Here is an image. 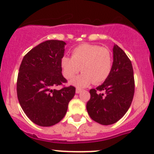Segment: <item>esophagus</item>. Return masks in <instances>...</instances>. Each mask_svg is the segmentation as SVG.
I'll return each mask as SVG.
<instances>
[{"label":"esophagus","instance_id":"esophagus-1","mask_svg":"<svg viewBox=\"0 0 154 154\" xmlns=\"http://www.w3.org/2000/svg\"><path fill=\"white\" fill-rule=\"evenodd\" d=\"M81 91H82V90L80 89V88H77V89H76V93H77V94H80Z\"/></svg>","mask_w":154,"mask_h":154}]
</instances>
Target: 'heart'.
I'll use <instances>...</instances> for the list:
<instances>
[{
    "mask_svg": "<svg viewBox=\"0 0 154 154\" xmlns=\"http://www.w3.org/2000/svg\"><path fill=\"white\" fill-rule=\"evenodd\" d=\"M63 74L67 79L74 77L81 69L84 72L70 81V84L84 87L91 83L99 84L109 77L113 67V54L110 49L84 44L72 51V57L63 56L60 60Z\"/></svg>",
    "mask_w": 154,
    "mask_h": 154,
    "instance_id": "1",
    "label": "heart"
}]
</instances>
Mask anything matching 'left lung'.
<instances>
[{"label": "left lung", "mask_w": 154, "mask_h": 154, "mask_svg": "<svg viewBox=\"0 0 154 154\" xmlns=\"http://www.w3.org/2000/svg\"><path fill=\"white\" fill-rule=\"evenodd\" d=\"M113 67L110 75L96 89L90 91L87 110L93 120L102 125L115 124L124 117L134 95V70L131 60L115 44ZM103 91V93H100Z\"/></svg>", "instance_id": "left-lung-1"}]
</instances>
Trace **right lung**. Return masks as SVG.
I'll return each mask as SVG.
<instances>
[{"instance_id": "add662e5", "label": "right lung", "mask_w": 154, "mask_h": 154, "mask_svg": "<svg viewBox=\"0 0 154 154\" xmlns=\"http://www.w3.org/2000/svg\"><path fill=\"white\" fill-rule=\"evenodd\" d=\"M66 43L47 41L30 50L23 57L19 68L17 94L20 106L33 123L51 127L64 117L75 87L54 89L67 83L62 75L60 60Z\"/></svg>"}]
</instances>
